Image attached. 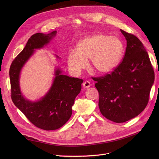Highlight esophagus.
Returning <instances> with one entry per match:
<instances>
[{"label":"esophagus","mask_w":159,"mask_h":159,"mask_svg":"<svg viewBox=\"0 0 159 159\" xmlns=\"http://www.w3.org/2000/svg\"><path fill=\"white\" fill-rule=\"evenodd\" d=\"M82 86H83V87L85 88H89V87H90V86H91L90 82H89V81H88V80H86L85 82H83Z\"/></svg>","instance_id":"34e87169"}]
</instances>
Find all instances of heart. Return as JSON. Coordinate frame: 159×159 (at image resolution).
<instances>
[{
    "label": "heart",
    "mask_w": 159,
    "mask_h": 159,
    "mask_svg": "<svg viewBox=\"0 0 159 159\" xmlns=\"http://www.w3.org/2000/svg\"><path fill=\"white\" fill-rule=\"evenodd\" d=\"M124 53V44L116 36L96 33L81 39L76 50L68 56V64L72 71L79 73L86 68L90 58L93 70L99 73H107L120 64Z\"/></svg>",
    "instance_id": "obj_1"
}]
</instances>
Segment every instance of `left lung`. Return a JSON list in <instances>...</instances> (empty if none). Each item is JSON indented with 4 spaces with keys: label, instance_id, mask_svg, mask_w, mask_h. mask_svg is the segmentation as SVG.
<instances>
[{
    "label": "left lung",
    "instance_id": "left-lung-1",
    "mask_svg": "<svg viewBox=\"0 0 159 159\" xmlns=\"http://www.w3.org/2000/svg\"><path fill=\"white\" fill-rule=\"evenodd\" d=\"M127 40L122 61L110 73L94 77L102 115L121 123L135 117L146 107L155 73L149 55L140 40L120 30Z\"/></svg>",
    "mask_w": 159,
    "mask_h": 159
}]
</instances>
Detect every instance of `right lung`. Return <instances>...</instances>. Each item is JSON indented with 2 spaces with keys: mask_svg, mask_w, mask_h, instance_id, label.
<instances>
[{
  "mask_svg": "<svg viewBox=\"0 0 159 159\" xmlns=\"http://www.w3.org/2000/svg\"><path fill=\"white\" fill-rule=\"evenodd\" d=\"M55 34L56 31L48 35L37 33L31 36L10 68L13 102L35 126L47 131L60 128L70 119L75 98L80 93L83 80L61 75V71L57 70L56 77L49 92L40 101L34 102L23 97L19 80L20 70L34 49L43 48Z\"/></svg>",
  "mask_w": 159,
  "mask_h": 159,
  "instance_id": "1",
  "label": "right lung"
}]
</instances>
